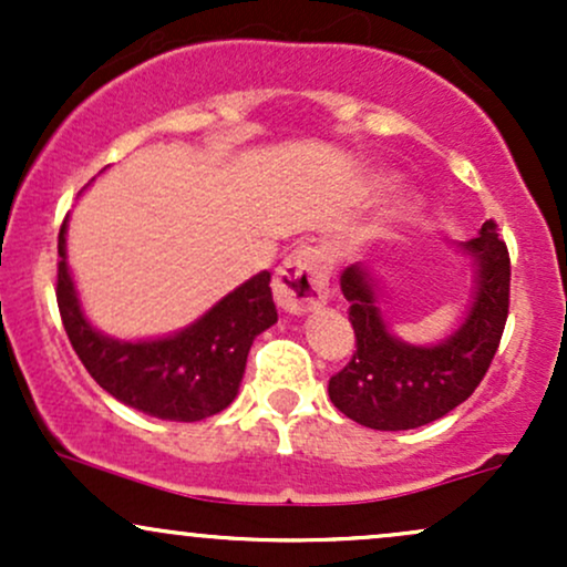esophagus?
Wrapping results in <instances>:
<instances>
[{
    "label": "esophagus",
    "instance_id": "esophagus-1",
    "mask_svg": "<svg viewBox=\"0 0 567 567\" xmlns=\"http://www.w3.org/2000/svg\"><path fill=\"white\" fill-rule=\"evenodd\" d=\"M275 298L290 315H303L328 301V271L315 247L301 245L285 258L275 277Z\"/></svg>",
    "mask_w": 567,
    "mask_h": 567
}]
</instances>
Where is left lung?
<instances>
[{
    "mask_svg": "<svg viewBox=\"0 0 567 567\" xmlns=\"http://www.w3.org/2000/svg\"><path fill=\"white\" fill-rule=\"evenodd\" d=\"M464 247L477 261V298L466 322L440 347H408L392 338L365 271H343L357 349L330 375L328 392L347 419L379 432L432 424L470 400L485 379L509 317L512 264L496 220H485L480 237Z\"/></svg>",
    "mask_w": 567,
    "mask_h": 567,
    "instance_id": "left-lung-1",
    "label": "left lung"
}]
</instances>
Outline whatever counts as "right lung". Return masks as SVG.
Segmentation results:
<instances>
[{
	"instance_id": "obj_1",
	"label": "right lung",
	"mask_w": 567,
	"mask_h": 567,
	"mask_svg": "<svg viewBox=\"0 0 567 567\" xmlns=\"http://www.w3.org/2000/svg\"><path fill=\"white\" fill-rule=\"evenodd\" d=\"M271 275L261 271L178 336L122 343L84 320L66 266V218L58 231L55 298L63 328L87 373L125 405L162 421H202L231 405L252 338L277 322Z\"/></svg>"
}]
</instances>
